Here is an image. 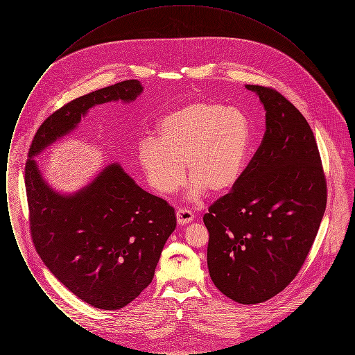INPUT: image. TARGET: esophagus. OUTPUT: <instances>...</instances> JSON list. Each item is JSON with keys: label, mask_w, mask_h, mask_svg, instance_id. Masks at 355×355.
Segmentation results:
<instances>
[{"label": "esophagus", "mask_w": 355, "mask_h": 355, "mask_svg": "<svg viewBox=\"0 0 355 355\" xmlns=\"http://www.w3.org/2000/svg\"><path fill=\"white\" fill-rule=\"evenodd\" d=\"M175 214H177V220H178L180 225H186V223H189V222L194 220V214L190 210L184 209V207L177 209Z\"/></svg>", "instance_id": "34e87169"}]
</instances>
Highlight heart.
<instances>
[{"label": "heart", "mask_w": 355, "mask_h": 355, "mask_svg": "<svg viewBox=\"0 0 355 355\" xmlns=\"http://www.w3.org/2000/svg\"><path fill=\"white\" fill-rule=\"evenodd\" d=\"M250 144V123L236 106L191 102L161 119L157 138L144 137L137 159L148 185L159 194L193 181L190 193L222 194L236 185Z\"/></svg>", "instance_id": "heart-1"}]
</instances>
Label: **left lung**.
Wrapping results in <instances>:
<instances>
[{
  "label": "left lung",
  "instance_id": "1",
  "mask_svg": "<svg viewBox=\"0 0 355 355\" xmlns=\"http://www.w3.org/2000/svg\"><path fill=\"white\" fill-rule=\"evenodd\" d=\"M266 110V132L232 191L203 216L207 268L238 304L265 302L304 265L326 209L321 155L301 112L275 89L246 85Z\"/></svg>",
  "mask_w": 355,
  "mask_h": 355
}]
</instances>
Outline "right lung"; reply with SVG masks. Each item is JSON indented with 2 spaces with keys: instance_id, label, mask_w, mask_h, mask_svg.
Listing matches in <instances>:
<instances>
[{
  "instance_id": "add662e5",
  "label": "right lung",
  "mask_w": 355,
  "mask_h": 355,
  "mask_svg": "<svg viewBox=\"0 0 355 355\" xmlns=\"http://www.w3.org/2000/svg\"><path fill=\"white\" fill-rule=\"evenodd\" d=\"M142 90L139 81L128 80L64 105L38 128L25 165L37 253L64 286L102 310L130 304L150 285L175 229V211L137 185L117 162L74 194H60L42 178L33 157L74 130L90 107L135 101Z\"/></svg>"
}]
</instances>
